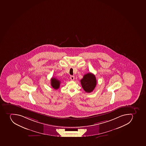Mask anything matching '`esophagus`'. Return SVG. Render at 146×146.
I'll return each instance as SVG.
<instances>
[{"label":"esophagus","instance_id":"1","mask_svg":"<svg viewBox=\"0 0 146 146\" xmlns=\"http://www.w3.org/2000/svg\"><path fill=\"white\" fill-rule=\"evenodd\" d=\"M70 80H74V76H71L70 77Z\"/></svg>","mask_w":146,"mask_h":146}]
</instances>
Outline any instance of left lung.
<instances>
[{
    "label": "left lung",
    "mask_w": 146,
    "mask_h": 146,
    "mask_svg": "<svg viewBox=\"0 0 146 146\" xmlns=\"http://www.w3.org/2000/svg\"><path fill=\"white\" fill-rule=\"evenodd\" d=\"M80 82L82 88L88 93L92 92L97 85L95 76L92 73H87L84 75Z\"/></svg>",
    "instance_id": "left-lung-1"
}]
</instances>
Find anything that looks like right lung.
Returning a JSON list of instances; mask_svg holds the SVG:
<instances>
[{"label": "right lung", "mask_w": 146, "mask_h": 146, "mask_svg": "<svg viewBox=\"0 0 146 146\" xmlns=\"http://www.w3.org/2000/svg\"><path fill=\"white\" fill-rule=\"evenodd\" d=\"M60 81L55 78L53 77L51 79V85L54 89L57 90L60 86Z\"/></svg>", "instance_id": "right-lung-1"}]
</instances>
